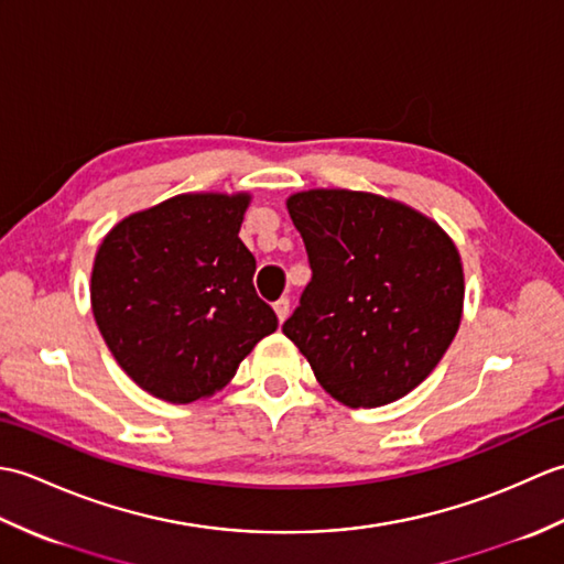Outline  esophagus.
Listing matches in <instances>:
<instances>
[{"instance_id": "obj_1", "label": "esophagus", "mask_w": 564, "mask_h": 564, "mask_svg": "<svg viewBox=\"0 0 564 564\" xmlns=\"http://www.w3.org/2000/svg\"><path fill=\"white\" fill-rule=\"evenodd\" d=\"M273 313H275V317H279V322H285V317H289V313H291V301H289V297H281V301H275L273 303Z\"/></svg>"}]
</instances>
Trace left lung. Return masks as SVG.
Returning a JSON list of instances; mask_svg holds the SVG:
<instances>
[{
  "label": "left lung",
  "mask_w": 564,
  "mask_h": 564,
  "mask_svg": "<svg viewBox=\"0 0 564 564\" xmlns=\"http://www.w3.org/2000/svg\"><path fill=\"white\" fill-rule=\"evenodd\" d=\"M313 281L283 334L346 406H382L438 366L460 327L465 275L446 230L400 200L310 188L285 200Z\"/></svg>",
  "instance_id": "left-lung-1"
}]
</instances>
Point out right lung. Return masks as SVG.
<instances>
[{
  "label": "right lung",
  "instance_id": "obj_1",
  "mask_svg": "<svg viewBox=\"0 0 564 564\" xmlns=\"http://www.w3.org/2000/svg\"><path fill=\"white\" fill-rule=\"evenodd\" d=\"M249 203L247 191L182 194L130 213L101 239L91 313L118 366L154 398H210L279 327L239 239Z\"/></svg>",
  "mask_w": 564,
  "mask_h": 564
}]
</instances>
